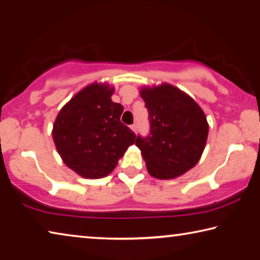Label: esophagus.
I'll return each mask as SVG.
<instances>
[{
    "instance_id": "esophagus-1",
    "label": "esophagus",
    "mask_w": 260,
    "mask_h": 260,
    "mask_svg": "<svg viewBox=\"0 0 260 260\" xmlns=\"http://www.w3.org/2000/svg\"><path fill=\"white\" fill-rule=\"evenodd\" d=\"M131 129L134 132V133H136V131H138V125L136 124H133V125H131Z\"/></svg>"
}]
</instances>
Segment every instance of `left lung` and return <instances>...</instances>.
I'll return each mask as SVG.
<instances>
[{"mask_svg":"<svg viewBox=\"0 0 260 260\" xmlns=\"http://www.w3.org/2000/svg\"><path fill=\"white\" fill-rule=\"evenodd\" d=\"M150 135L135 141L151 177L167 180L182 175L201 159L209 134L203 110L190 96L170 83L142 87Z\"/></svg>","mask_w":260,"mask_h":260,"instance_id":"1","label":"left lung"}]
</instances>
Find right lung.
<instances>
[{
    "mask_svg": "<svg viewBox=\"0 0 260 260\" xmlns=\"http://www.w3.org/2000/svg\"><path fill=\"white\" fill-rule=\"evenodd\" d=\"M114 88L93 82L60 109L52 139L64 164L86 179L109 175L135 142L136 135L120 121L124 108L112 102Z\"/></svg>",
    "mask_w": 260,
    "mask_h": 260,
    "instance_id": "right-lung-1",
    "label": "right lung"
}]
</instances>
